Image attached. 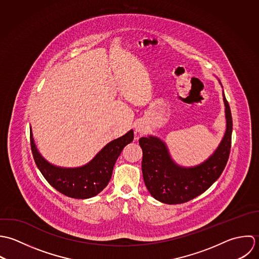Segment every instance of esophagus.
<instances>
[{"label":"esophagus","mask_w":259,"mask_h":259,"mask_svg":"<svg viewBox=\"0 0 259 259\" xmlns=\"http://www.w3.org/2000/svg\"><path fill=\"white\" fill-rule=\"evenodd\" d=\"M135 130H136V132H137L138 134H140V135L144 134V133L146 132V130H147V126H146V124L144 123V121H138V122H136V124H135Z\"/></svg>","instance_id":"obj_1"}]
</instances>
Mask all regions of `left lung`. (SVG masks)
<instances>
[{
	"label": "left lung",
	"instance_id": "1",
	"mask_svg": "<svg viewBox=\"0 0 259 259\" xmlns=\"http://www.w3.org/2000/svg\"><path fill=\"white\" fill-rule=\"evenodd\" d=\"M226 116L225 135L210 158L204 163L183 168L175 164L167 147L157 137H142L139 144L143 151L142 173L150 194L166 204L185 203L202 194L223 172L231 148L232 116L228 101L223 93Z\"/></svg>",
	"mask_w": 259,
	"mask_h": 259
}]
</instances>
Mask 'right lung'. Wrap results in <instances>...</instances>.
I'll return each mask as SVG.
<instances>
[{
  "instance_id": "right-lung-1",
  "label": "right lung",
  "mask_w": 259,
  "mask_h": 259,
  "mask_svg": "<svg viewBox=\"0 0 259 259\" xmlns=\"http://www.w3.org/2000/svg\"><path fill=\"white\" fill-rule=\"evenodd\" d=\"M133 138L134 133L130 130L124 136L108 143L87 165L79 168H60L48 163L40 155L32 133L30 134L31 150L42 175L57 191L77 199L91 198L103 190L111 179L117 158Z\"/></svg>"
}]
</instances>
